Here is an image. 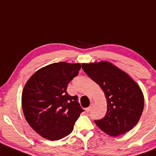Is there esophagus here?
<instances>
[{"mask_svg": "<svg viewBox=\"0 0 156 156\" xmlns=\"http://www.w3.org/2000/svg\"><path fill=\"white\" fill-rule=\"evenodd\" d=\"M91 105L90 106V107H89V108H86V111L87 112H89L90 111H91Z\"/></svg>", "mask_w": 156, "mask_h": 156, "instance_id": "34e87169", "label": "esophagus"}]
</instances>
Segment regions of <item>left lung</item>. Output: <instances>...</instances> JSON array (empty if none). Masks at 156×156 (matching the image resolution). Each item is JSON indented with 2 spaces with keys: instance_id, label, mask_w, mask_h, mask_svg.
Instances as JSON below:
<instances>
[{
  "instance_id": "1",
  "label": "left lung",
  "mask_w": 156,
  "mask_h": 156,
  "mask_svg": "<svg viewBox=\"0 0 156 156\" xmlns=\"http://www.w3.org/2000/svg\"><path fill=\"white\" fill-rule=\"evenodd\" d=\"M82 68L104 91L106 115L94 122L110 136H117L134 128L141 117L144 96L138 84L127 73L109 62L82 64Z\"/></svg>"
}]
</instances>
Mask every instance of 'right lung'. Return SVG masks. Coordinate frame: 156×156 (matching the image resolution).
<instances>
[{"label":"right lung","mask_w":156,"mask_h":156,"mask_svg":"<svg viewBox=\"0 0 156 156\" xmlns=\"http://www.w3.org/2000/svg\"><path fill=\"white\" fill-rule=\"evenodd\" d=\"M81 65L62 62L42 67L24 86L22 105L26 121L43 137L58 140L70 134L83 109L67 87Z\"/></svg>","instance_id":"right-lung-1"}]
</instances>
